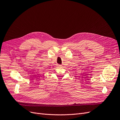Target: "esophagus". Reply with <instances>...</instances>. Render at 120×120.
<instances>
[{"instance_id":"1","label":"esophagus","mask_w":120,"mask_h":120,"mask_svg":"<svg viewBox=\"0 0 120 120\" xmlns=\"http://www.w3.org/2000/svg\"><path fill=\"white\" fill-rule=\"evenodd\" d=\"M57 67H61V65H60V64H57Z\"/></svg>"}]
</instances>
